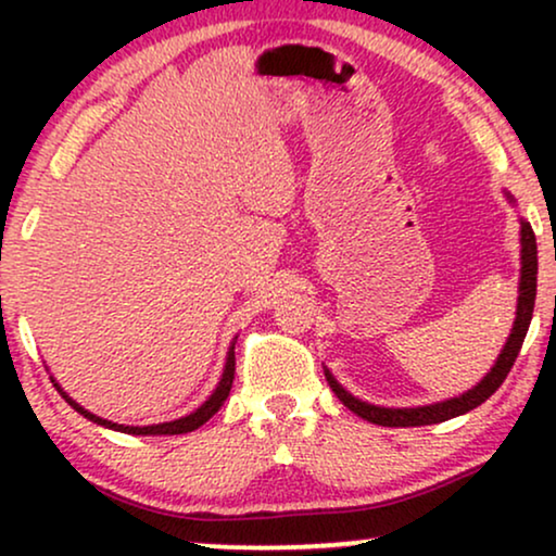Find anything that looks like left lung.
<instances>
[{
	"mask_svg": "<svg viewBox=\"0 0 556 556\" xmlns=\"http://www.w3.org/2000/svg\"><path fill=\"white\" fill-rule=\"evenodd\" d=\"M506 200L514 204V197L506 192ZM536 238L534 230L527 219H521V278H519V303H516V318H514V329L508 333L504 349H501L496 364H493L489 375H485L481 382H478L473 390L458 394V397L443 400V402H432V405H422V407H379L371 405V402H364L359 397H354L352 392H346L341 387L329 369L324 367L326 382L333 390V394L344 402V407L352 409L359 417H364L367 422L375 425H384V428H420V425H435V422H445L451 417L466 415L470 409L481 405L491 397L493 392L504 384V379L508 371H511L516 356L521 352L523 337H527L529 324H531V314H534V299H536Z\"/></svg>",
	"mask_w": 556,
	"mask_h": 556,
	"instance_id": "8db88e82",
	"label": "left lung"
}]
</instances>
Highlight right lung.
<instances>
[{
    "mask_svg": "<svg viewBox=\"0 0 556 556\" xmlns=\"http://www.w3.org/2000/svg\"><path fill=\"white\" fill-rule=\"evenodd\" d=\"M52 384L58 387V392L63 394L67 405H71L75 413H80L83 417H88L90 422L96 425H103V428L109 430H118V432H128V435H181V432H192L200 428V425H204L210 420L212 415L217 413L219 407H223V402L227 400V394H230V387H232V379H235V346H230V352H227V359H225V369H223V377H219V382L215 387V392L210 394L207 400L202 402L200 407L194 409V413H189L185 417H179V420H172V422H159V425H143V428H139V425H118V422H111V420H103V417H98L93 413H88L86 407L78 405L71 394H67L63 387H60L55 382V377H50Z\"/></svg>",
    "mask_w": 556,
    "mask_h": 556,
    "instance_id": "add662e5",
    "label": "right lung"
}]
</instances>
